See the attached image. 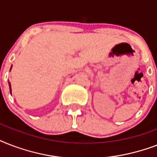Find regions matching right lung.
<instances>
[{
	"label": "right lung",
	"instance_id": "1",
	"mask_svg": "<svg viewBox=\"0 0 157 157\" xmlns=\"http://www.w3.org/2000/svg\"><path fill=\"white\" fill-rule=\"evenodd\" d=\"M10 70H11V68H10ZM9 86H10V94H11V86H10V82H9Z\"/></svg>",
	"mask_w": 157,
	"mask_h": 157
}]
</instances>
